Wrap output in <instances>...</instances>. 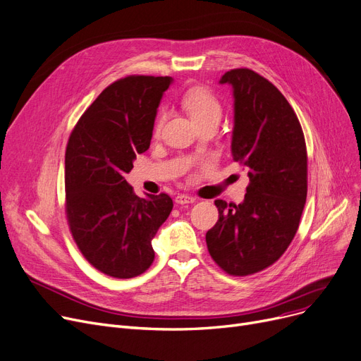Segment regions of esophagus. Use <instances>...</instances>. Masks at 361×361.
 I'll list each match as a JSON object with an SVG mask.
<instances>
[{
  "mask_svg": "<svg viewBox=\"0 0 361 361\" xmlns=\"http://www.w3.org/2000/svg\"><path fill=\"white\" fill-rule=\"evenodd\" d=\"M175 202L176 204H192V202H195V198L191 195H186V194H179L175 198Z\"/></svg>",
  "mask_w": 361,
  "mask_h": 361,
  "instance_id": "1",
  "label": "esophagus"
}]
</instances>
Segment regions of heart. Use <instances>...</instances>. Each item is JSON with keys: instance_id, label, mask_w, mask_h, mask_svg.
I'll return each mask as SVG.
<instances>
[{"instance_id": "heart-1", "label": "heart", "mask_w": 361, "mask_h": 361, "mask_svg": "<svg viewBox=\"0 0 361 361\" xmlns=\"http://www.w3.org/2000/svg\"><path fill=\"white\" fill-rule=\"evenodd\" d=\"M182 104L186 109V111L190 113L195 125L210 118H220L221 116V106L219 99L207 88L194 87L190 91H186L182 98ZM163 120L164 114L160 113L156 122V132H160Z\"/></svg>"}]
</instances>
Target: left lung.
<instances>
[{"label": "left lung", "instance_id": "1", "mask_svg": "<svg viewBox=\"0 0 361 361\" xmlns=\"http://www.w3.org/2000/svg\"><path fill=\"white\" fill-rule=\"evenodd\" d=\"M233 92L232 157L248 169L241 204L216 200L219 220L205 235L212 259L233 276L276 262L293 241L307 198V149L298 117L281 91L250 68L219 80Z\"/></svg>", "mask_w": 361, "mask_h": 361}]
</instances>
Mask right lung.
Returning a JSON list of instances; mask_svg holds the SVG:
<instances>
[{
	"instance_id": "obj_1",
	"label": "right lung",
	"mask_w": 361,
	"mask_h": 361,
	"mask_svg": "<svg viewBox=\"0 0 361 361\" xmlns=\"http://www.w3.org/2000/svg\"><path fill=\"white\" fill-rule=\"evenodd\" d=\"M169 76H128L102 91L68 138L66 214L76 245L95 269L135 278L154 262L151 245L169 217L167 194L140 198L125 175L149 148Z\"/></svg>"
}]
</instances>
